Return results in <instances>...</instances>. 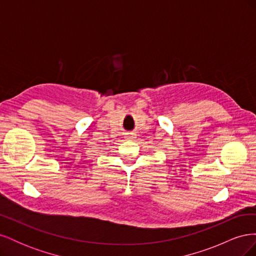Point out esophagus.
<instances>
[{"instance_id": "obj_1", "label": "esophagus", "mask_w": 256, "mask_h": 256, "mask_svg": "<svg viewBox=\"0 0 256 256\" xmlns=\"http://www.w3.org/2000/svg\"><path fill=\"white\" fill-rule=\"evenodd\" d=\"M125 138H128V140H134V138H136V136H134L132 134H127Z\"/></svg>"}]
</instances>
